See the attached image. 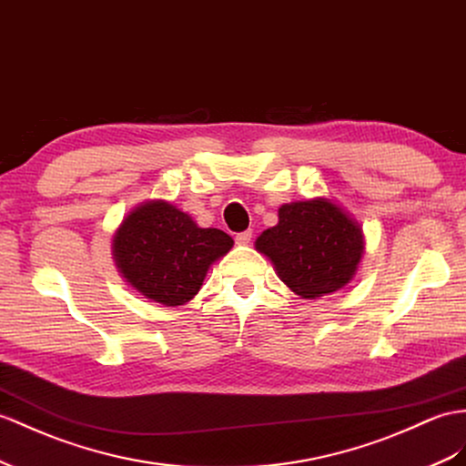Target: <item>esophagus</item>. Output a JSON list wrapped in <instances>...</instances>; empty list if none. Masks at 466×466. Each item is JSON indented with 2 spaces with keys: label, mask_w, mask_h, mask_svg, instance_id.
I'll return each instance as SVG.
<instances>
[{
  "label": "esophagus",
  "mask_w": 466,
  "mask_h": 466,
  "mask_svg": "<svg viewBox=\"0 0 466 466\" xmlns=\"http://www.w3.org/2000/svg\"><path fill=\"white\" fill-rule=\"evenodd\" d=\"M249 240H252V230H246V232L236 234V242L238 244H248Z\"/></svg>",
  "instance_id": "esophagus-1"
}]
</instances>
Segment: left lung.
<instances>
[{"label":"left lung","mask_w":466,"mask_h":466,"mask_svg":"<svg viewBox=\"0 0 466 466\" xmlns=\"http://www.w3.org/2000/svg\"><path fill=\"white\" fill-rule=\"evenodd\" d=\"M281 281L303 299H317L347 285L362 258V232L327 198L291 202L279 222L256 240Z\"/></svg>","instance_id":"8db88e82"}]
</instances>
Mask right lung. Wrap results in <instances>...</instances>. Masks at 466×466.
Masks as SVG:
<instances>
[{
  "label": "right lung",
  "mask_w": 466,
  "mask_h": 466,
  "mask_svg": "<svg viewBox=\"0 0 466 466\" xmlns=\"http://www.w3.org/2000/svg\"><path fill=\"white\" fill-rule=\"evenodd\" d=\"M218 228H198L169 202H146L119 226L114 256L119 271L143 297L177 307L198 293L207 271L232 248Z\"/></svg>",
  "instance_id": "1"
}]
</instances>
